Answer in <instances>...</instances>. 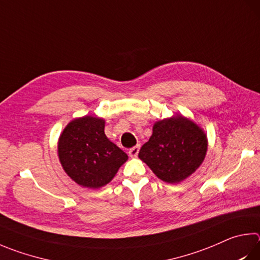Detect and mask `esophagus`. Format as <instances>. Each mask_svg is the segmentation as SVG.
Returning <instances> with one entry per match:
<instances>
[{"label":"esophagus","mask_w":260,"mask_h":260,"mask_svg":"<svg viewBox=\"0 0 260 260\" xmlns=\"http://www.w3.org/2000/svg\"><path fill=\"white\" fill-rule=\"evenodd\" d=\"M139 151H140V144H138V145L133 146V148L129 149V151H128V154H129V157H132V158L136 157V155L139 154Z\"/></svg>","instance_id":"obj_1"}]
</instances>
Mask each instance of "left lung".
Listing matches in <instances>:
<instances>
[{
	"label": "left lung",
	"mask_w": 260,
	"mask_h": 260,
	"mask_svg": "<svg viewBox=\"0 0 260 260\" xmlns=\"http://www.w3.org/2000/svg\"><path fill=\"white\" fill-rule=\"evenodd\" d=\"M208 139L204 128L182 115L155 121L152 135L139 158L154 175L171 184L181 183L204 162Z\"/></svg>",
	"instance_id": "obj_1"
}]
</instances>
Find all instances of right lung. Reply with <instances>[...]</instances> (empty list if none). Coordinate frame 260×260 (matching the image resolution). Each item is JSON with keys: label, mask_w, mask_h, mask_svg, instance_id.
I'll use <instances>...</instances> for the list:
<instances>
[{"label": "right lung", "mask_w": 260, "mask_h": 260, "mask_svg": "<svg viewBox=\"0 0 260 260\" xmlns=\"http://www.w3.org/2000/svg\"><path fill=\"white\" fill-rule=\"evenodd\" d=\"M106 120L95 116L75 118L58 141V157L66 174L83 187L100 188L127 161V154L105 134Z\"/></svg>", "instance_id": "add662e5"}]
</instances>
